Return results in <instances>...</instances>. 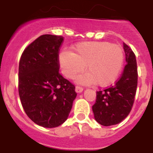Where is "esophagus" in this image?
I'll list each match as a JSON object with an SVG mask.
<instances>
[{"mask_svg":"<svg viewBox=\"0 0 153 153\" xmlns=\"http://www.w3.org/2000/svg\"><path fill=\"white\" fill-rule=\"evenodd\" d=\"M83 90V88L82 87V86H76V93H81Z\"/></svg>","mask_w":153,"mask_h":153,"instance_id":"34e87169","label":"esophagus"}]
</instances>
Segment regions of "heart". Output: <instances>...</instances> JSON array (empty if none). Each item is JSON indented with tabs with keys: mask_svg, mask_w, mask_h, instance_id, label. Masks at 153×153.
Wrapping results in <instances>:
<instances>
[{
	"mask_svg": "<svg viewBox=\"0 0 153 153\" xmlns=\"http://www.w3.org/2000/svg\"><path fill=\"white\" fill-rule=\"evenodd\" d=\"M124 51L121 46L106 41L79 43L73 52L62 51L59 63L63 75L74 79L84 70L87 73L79 76L77 81L83 84L106 86L113 83L123 70Z\"/></svg>",
	"mask_w": 153,
	"mask_h": 153,
	"instance_id": "b5f03b06",
	"label": "heart"
}]
</instances>
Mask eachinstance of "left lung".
I'll return each mask as SVG.
<instances>
[{
    "label": "left lung",
    "instance_id": "1",
    "mask_svg": "<svg viewBox=\"0 0 153 153\" xmlns=\"http://www.w3.org/2000/svg\"><path fill=\"white\" fill-rule=\"evenodd\" d=\"M126 64L114 85L97 92L93 112L97 122L105 126L120 123L129 114L134 103L138 83L137 63L135 53L123 43Z\"/></svg>",
    "mask_w": 153,
    "mask_h": 153
}]
</instances>
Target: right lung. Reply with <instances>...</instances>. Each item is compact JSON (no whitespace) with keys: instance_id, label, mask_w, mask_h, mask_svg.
<instances>
[{"instance_id":"right-lung-1","label":"right lung","mask_w":153,"mask_h":153,"mask_svg":"<svg viewBox=\"0 0 153 153\" xmlns=\"http://www.w3.org/2000/svg\"><path fill=\"white\" fill-rule=\"evenodd\" d=\"M62 36L44 34L24 49L19 63L18 92L27 117L53 128L67 120L76 97L75 86L59 73Z\"/></svg>"}]
</instances>
